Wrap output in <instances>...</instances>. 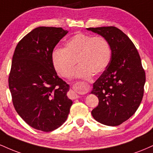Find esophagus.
Returning a JSON list of instances; mask_svg holds the SVG:
<instances>
[{"mask_svg": "<svg viewBox=\"0 0 153 153\" xmlns=\"http://www.w3.org/2000/svg\"><path fill=\"white\" fill-rule=\"evenodd\" d=\"M74 98H75V99H78V98H79V96H78L77 94H75L74 95Z\"/></svg>", "mask_w": 153, "mask_h": 153, "instance_id": "obj_1", "label": "esophagus"}]
</instances>
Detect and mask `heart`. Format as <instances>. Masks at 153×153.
<instances>
[{"label":"heart","mask_w":153,"mask_h":153,"mask_svg":"<svg viewBox=\"0 0 153 153\" xmlns=\"http://www.w3.org/2000/svg\"><path fill=\"white\" fill-rule=\"evenodd\" d=\"M111 50L109 43L103 36H93L78 33L67 40L65 48L55 49L52 61L57 73L68 78L74 70L77 61L80 65L73 75L75 78H89L102 73L109 65Z\"/></svg>","instance_id":"obj_1"}]
</instances>
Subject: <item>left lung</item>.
<instances>
[{
	"label": "left lung",
	"instance_id": "8db88e82",
	"mask_svg": "<svg viewBox=\"0 0 153 153\" xmlns=\"http://www.w3.org/2000/svg\"><path fill=\"white\" fill-rule=\"evenodd\" d=\"M109 43L111 57L108 67L94 83L91 94L99 105L91 111L97 122L118 126L137 110L144 94L145 73L137 50L130 39L115 26L88 28Z\"/></svg>",
	"mask_w": 153,
	"mask_h": 153
}]
</instances>
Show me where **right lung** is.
<instances>
[{"label":"right lung","instance_id":"obj_1","mask_svg":"<svg viewBox=\"0 0 153 153\" xmlns=\"http://www.w3.org/2000/svg\"><path fill=\"white\" fill-rule=\"evenodd\" d=\"M61 27L39 26L16 47L8 78L13 106L26 124L51 131L66 121L73 104L69 85L59 78L52 61L54 47L68 34Z\"/></svg>","mask_w":153,"mask_h":153}]
</instances>
